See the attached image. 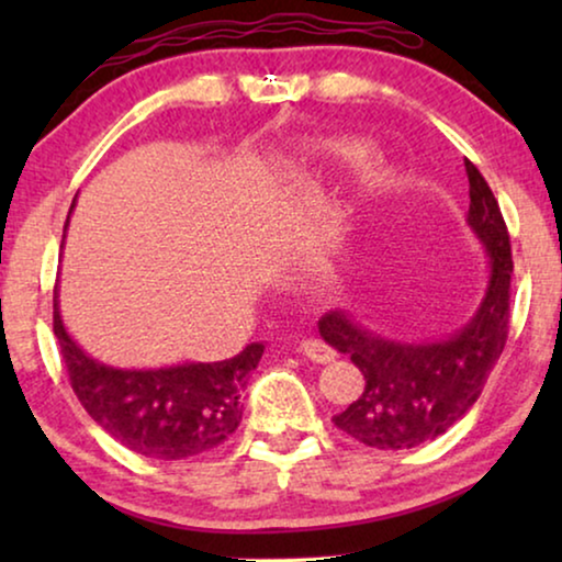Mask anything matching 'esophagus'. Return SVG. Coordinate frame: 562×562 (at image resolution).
<instances>
[{
	"instance_id": "obj_1",
	"label": "esophagus",
	"mask_w": 562,
	"mask_h": 562,
	"mask_svg": "<svg viewBox=\"0 0 562 562\" xmlns=\"http://www.w3.org/2000/svg\"><path fill=\"white\" fill-rule=\"evenodd\" d=\"M299 352H302L304 358H310L312 363H329V360H335V350L322 340H314V337H310V340H302V345H299Z\"/></svg>"
}]
</instances>
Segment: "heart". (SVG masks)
I'll return each mask as SVG.
<instances>
[{
    "mask_svg": "<svg viewBox=\"0 0 562 562\" xmlns=\"http://www.w3.org/2000/svg\"><path fill=\"white\" fill-rule=\"evenodd\" d=\"M366 158H368V150H366V148H350V150H348V160H350V164L360 166Z\"/></svg>",
    "mask_w": 562,
    "mask_h": 562,
    "instance_id": "1",
    "label": "heart"
}]
</instances>
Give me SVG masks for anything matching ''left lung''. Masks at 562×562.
<instances>
[{"label": "left lung", "mask_w": 562, "mask_h": 562, "mask_svg": "<svg viewBox=\"0 0 562 562\" xmlns=\"http://www.w3.org/2000/svg\"><path fill=\"white\" fill-rule=\"evenodd\" d=\"M471 183L468 225L488 256V281L479 310L456 335L435 342H398L335 310L319 319V335L350 356L366 389L333 422L375 450H412L435 440L479 402L509 335L512 245L494 191L465 160Z\"/></svg>", "instance_id": "obj_1"}]
</instances>
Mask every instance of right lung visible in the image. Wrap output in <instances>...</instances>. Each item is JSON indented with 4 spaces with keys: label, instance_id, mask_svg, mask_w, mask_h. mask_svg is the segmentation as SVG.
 Here are the masks:
<instances>
[{
    "label": "right lung",
    "instance_id": "obj_1",
    "mask_svg": "<svg viewBox=\"0 0 562 562\" xmlns=\"http://www.w3.org/2000/svg\"><path fill=\"white\" fill-rule=\"evenodd\" d=\"M53 333L89 417L127 450L156 460H187L220 448L240 425L245 375L263 356V342H250L240 356L220 363L104 366L68 335L58 296L53 299Z\"/></svg>",
    "mask_w": 562,
    "mask_h": 562
}]
</instances>
